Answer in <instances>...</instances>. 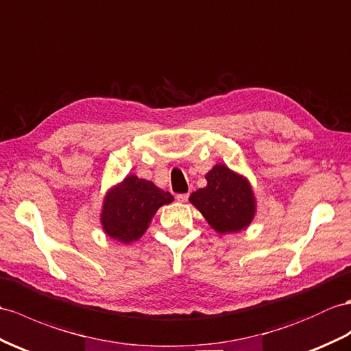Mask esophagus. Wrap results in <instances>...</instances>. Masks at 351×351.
<instances>
[{
	"mask_svg": "<svg viewBox=\"0 0 351 351\" xmlns=\"http://www.w3.org/2000/svg\"><path fill=\"white\" fill-rule=\"evenodd\" d=\"M176 199H177L178 202H186L187 199H189V193H178V195L176 196Z\"/></svg>",
	"mask_w": 351,
	"mask_h": 351,
	"instance_id": "34e87169",
	"label": "esophagus"
}]
</instances>
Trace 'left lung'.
I'll return each mask as SVG.
<instances>
[{
    "label": "left lung",
    "mask_w": 351,
    "mask_h": 351,
    "mask_svg": "<svg viewBox=\"0 0 351 351\" xmlns=\"http://www.w3.org/2000/svg\"><path fill=\"white\" fill-rule=\"evenodd\" d=\"M207 186L193 192L189 201L217 234H235L250 226L258 201L245 176L225 164L205 174Z\"/></svg>",
    "instance_id": "1"
}]
</instances>
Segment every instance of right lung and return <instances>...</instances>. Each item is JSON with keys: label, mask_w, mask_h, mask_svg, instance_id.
Listing matches in <instances>:
<instances>
[{"label": "right lung", "mask_w": 351, "mask_h": 351, "mask_svg": "<svg viewBox=\"0 0 351 351\" xmlns=\"http://www.w3.org/2000/svg\"><path fill=\"white\" fill-rule=\"evenodd\" d=\"M173 201L174 196L169 192L135 174H128L106 192L99 223L111 240L132 243L144 235L162 205Z\"/></svg>", "instance_id": "right-lung-1"}]
</instances>
